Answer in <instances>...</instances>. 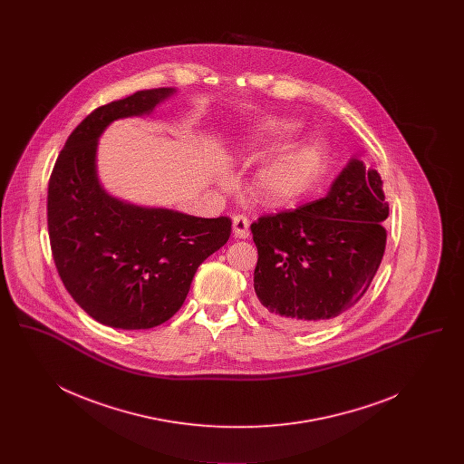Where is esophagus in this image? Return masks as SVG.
Returning <instances> with one entry per match:
<instances>
[{"instance_id": "esophagus-1", "label": "esophagus", "mask_w": 464, "mask_h": 464, "mask_svg": "<svg viewBox=\"0 0 464 464\" xmlns=\"http://www.w3.org/2000/svg\"><path fill=\"white\" fill-rule=\"evenodd\" d=\"M233 233L237 238H246L248 237V219L238 214V216H233Z\"/></svg>"}]
</instances>
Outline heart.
<instances>
[{"instance_id":"b5f03b06","label":"heart","mask_w":464,"mask_h":464,"mask_svg":"<svg viewBox=\"0 0 464 464\" xmlns=\"http://www.w3.org/2000/svg\"><path fill=\"white\" fill-rule=\"evenodd\" d=\"M299 132V123L287 118L269 120L259 133V144L278 148ZM322 160V144L304 140L288 146L278 155L271 156L256 170L254 193L269 205H284L306 191Z\"/></svg>"}]
</instances>
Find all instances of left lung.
I'll use <instances>...</instances> for the list:
<instances>
[{
    "mask_svg": "<svg viewBox=\"0 0 464 464\" xmlns=\"http://www.w3.org/2000/svg\"><path fill=\"white\" fill-rule=\"evenodd\" d=\"M390 216L377 170L352 160L325 198L252 222L256 308L288 331L334 322L367 292L386 248Z\"/></svg>",
    "mask_w": 464,
    "mask_h": 464,
    "instance_id": "obj_1",
    "label": "left lung"
}]
</instances>
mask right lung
I'll return each instance as SVG.
<instances>
[{
    "mask_svg": "<svg viewBox=\"0 0 464 464\" xmlns=\"http://www.w3.org/2000/svg\"><path fill=\"white\" fill-rule=\"evenodd\" d=\"M174 89L135 92L92 111L67 137L48 182V235L59 276L93 320L153 329L182 306L198 266L231 235V219H203L125 203L99 184L97 139L111 121L150 114Z\"/></svg>",
    "mask_w": 464,
    "mask_h": 464,
    "instance_id": "obj_1",
    "label": "right lung"
}]
</instances>
